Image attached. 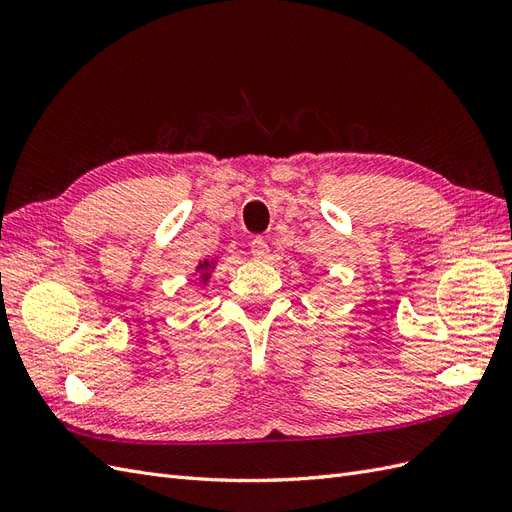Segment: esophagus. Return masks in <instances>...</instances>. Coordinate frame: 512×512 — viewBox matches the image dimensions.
I'll use <instances>...</instances> for the list:
<instances>
[{
    "label": "esophagus",
    "mask_w": 512,
    "mask_h": 512,
    "mask_svg": "<svg viewBox=\"0 0 512 512\" xmlns=\"http://www.w3.org/2000/svg\"><path fill=\"white\" fill-rule=\"evenodd\" d=\"M250 252H252V256L258 258V260L267 258V256H269V243H267L265 239H262V237H256V239L250 243Z\"/></svg>",
    "instance_id": "obj_1"
}]
</instances>
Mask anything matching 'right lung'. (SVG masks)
I'll list each match as a JSON object with an SVG mask.
<instances>
[{
    "label": "right lung",
    "instance_id": "obj_1",
    "mask_svg": "<svg viewBox=\"0 0 512 512\" xmlns=\"http://www.w3.org/2000/svg\"><path fill=\"white\" fill-rule=\"evenodd\" d=\"M215 269V260H203V262H198V267H196V273H198V277H200V282L203 284H207L209 282V277H211V271Z\"/></svg>",
    "mask_w": 512,
    "mask_h": 512
}]
</instances>
